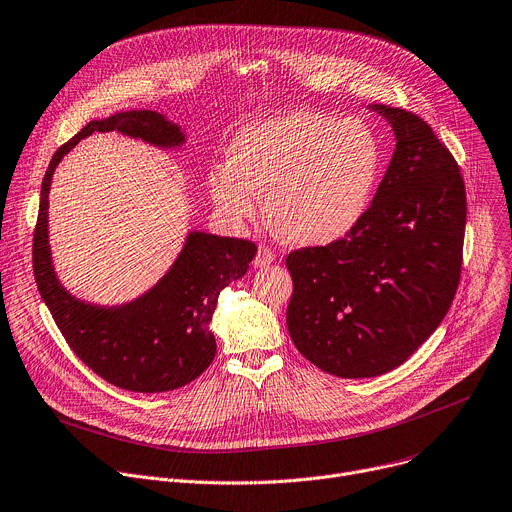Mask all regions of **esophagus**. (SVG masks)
I'll return each mask as SVG.
<instances>
[{
  "label": "esophagus",
  "mask_w": 512,
  "mask_h": 512,
  "mask_svg": "<svg viewBox=\"0 0 512 512\" xmlns=\"http://www.w3.org/2000/svg\"><path fill=\"white\" fill-rule=\"evenodd\" d=\"M271 261H275V251L269 245H261L257 251V257L253 261L255 267H267Z\"/></svg>",
  "instance_id": "1"
}]
</instances>
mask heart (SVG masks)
I'll use <instances>...</instances> for the list:
<instances>
[{
  "label": "heart",
  "instance_id": "1",
  "mask_svg": "<svg viewBox=\"0 0 512 512\" xmlns=\"http://www.w3.org/2000/svg\"><path fill=\"white\" fill-rule=\"evenodd\" d=\"M382 175V145L357 118L292 110L245 124L228 167L208 175L214 204L232 220L265 216L284 241L320 247L351 232L369 210Z\"/></svg>",
  "mask_w": 512,
  "mask_h": 512
}]
</instances>
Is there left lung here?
<instances>
[{"instance_id":"left-lung-1","label":"left lung","mask_w":512,"mask_h":512,"mask_svg":"<svg viewBox=\"0 0 512 512\" xmlns=\"http://www.w3.org/2000/svg\"><path fill=\"white\" fill-rule=\"evenodd\" d=\"M371 110L396 134L374 202L343 239L286 257L290 337L337 378L402 365L439 327L461 277L468 206L457 161L421 116Z\"/></svg>"}]
</instances>
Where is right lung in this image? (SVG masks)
Wrapping results in <instances>:
<instances>
[{
    "label": "right lung",
    "instance_id": "right-lung-1",
    "mask_svg": "<svg viewBox=\"0 0 512 512\" xmlns=\"http://www.w3.org/2000/svg\"><path fill=\"white\" fill-rule=\"evenodd\" d=\"M94 132H122L155 147H179L181 128L151 110L118 112L91 120L57 149L42 179L32 241L38 292L73 353L100 378L130 392H169L196 380L212 363L210 331L218 294L243 277L257 253L247 239L190 232L173 267L147 294L122 306H96L71 296L57 280L49 247V190L55 167Z\"/></svg>",
    "mask_w": 512,
    "mask_h": 512
}]
</instances>
